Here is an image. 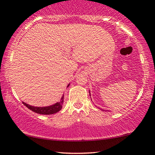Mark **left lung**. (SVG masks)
<instances>
[{"label": "left lung", "instance_id": "1", "mask_svg": "<svg viewBox=\"0 0 155 155\" xmlns=\"http://www.w3.org/2000/svg\"><path fill=\"white\" fill-rule=\"evenodd\" d=\"M89 93H90V96H91V93H90V91H89ZM99 109H100V110H101L102 111H104V110H103V109H101V108H99Z\"/></svg>", "mask_w": 155, "mask_h": 155}]
</instances>
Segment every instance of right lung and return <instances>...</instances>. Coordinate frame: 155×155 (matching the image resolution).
<instances>
[{"label":"right lung","mask_w":155,"mask_h":155,"mask_svg":"<svg viewBox=\"0 0 155 155\" xmlns=\"http://www.w3.org/2000/svg\"><path fill=\"white\" fill-rule=\"evenodd\" d=\"M69 86V84H68L67 87ZM63 102H64V95H62L61 97V100L60 102H56V103L52 104L50 106L46 107H34L31 106L30 104L26 103V102H22V103L27 107L28 109H29L30 110L33 111L34 112H36L37 114H45V115H49V114H53L55 113L58 112L59 111L61 110V109L62 108V104Z\"/></svg>","instance_id":"add662e5"}]
</instances>
